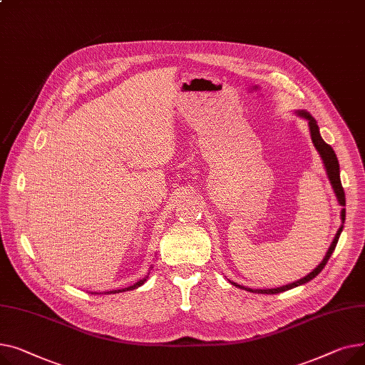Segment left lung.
<instances>
[{
    "label": "left lung",
    "mask_w": 365,
    "mask_h": 365,
    "mask_svg": "<svg viewBox=\"0 0 365 365\" xmlns=\"http://www.w3.org/2000/svg\"><path fill=\"white\" fill-rule=\"evenodd\" d=\"M294 113L299 116V118H304L308 120V125H309V133H311V138H312V143H314V147L317 148V152L319 153L321 159H323V163H324V168H326V173H327V177H329V181L333 187V191L334 195L337 197V202L339 205L344 207L346 205L345 202V191H344V187H341V182H340V168H339V160H337V156L334 153V150L331 148V145H329L323 138H321V134H319V128H318V123L317 120L312 118V115L307 110H294ZM345 217H346V210L345 207L340 210V218H341V225L339 227L334 239L326 253V256L323 258V261H321L317 268H314L308 275H305L304 278H301V280H297L294 283H290V284H286V286H282V287H275V289H249V287H245V286H240L237 283L234 282H230L232 286L239 287V289H245L247 292H252V293H262V294H275V293H282V292H286V290H290L293 287H297V286H302L308 282H311L312 278H315L321 271H323V268L326 267V264L329 262L331 253L334 252V247L339 242V237H340V232L341 230H344V222H345Z\"/></svg>",
    "instance_id": "obj_1"
}]
</instances>
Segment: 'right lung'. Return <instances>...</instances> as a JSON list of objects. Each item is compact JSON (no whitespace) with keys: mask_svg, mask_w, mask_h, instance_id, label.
Wrapping results in <instances>:
<instances>
[{"mask_svg":"<svg viewBox=\"0 0 365 365\" xmlns=\"http://www.w3.org/2000/svg\"><path fill=\"white\" fill-rule=\"evenodd\" d=\"M150 268H153V267H150ZM147 278H148V274L144 277V278H141V280H138L137 283H134L133 286H128V287H123V289H118V290H110V292H104V293H107V294H110V293H120V292H128V290H134V289H138L140 286H143L145 282H147ZM96 294H98V293H96Z\"/></svg>","mask_w":365,"mask_h":365,"instance_id":"obj_1","label":"right lung"}]
</instances>
